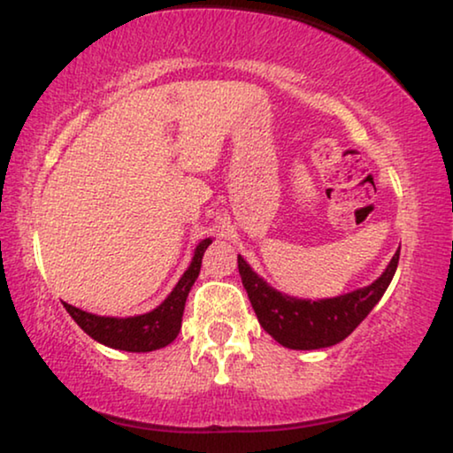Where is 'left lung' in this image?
Masks as SVG:
<instances>
[{
    "label": "left lung",
    "mask_w": 453,
    "mask_h": 453,
    "mask_svg": "<svg viewBox=\"0 0 453 453\" xmlns=\"http://www.w3.org/2000/svg\"><path fill=\"white\" fill-rule=\"evenodd\" d=\"M398 259L400 250L395 251L386 272L369 287L313 303L293 299L268 287L241 256L237 264L259 326L287 349L315 350L342 342L355 332L386 293L398 268Z\"/></svg>",
    "instance_id": "8db88e82"
}]
</instances>
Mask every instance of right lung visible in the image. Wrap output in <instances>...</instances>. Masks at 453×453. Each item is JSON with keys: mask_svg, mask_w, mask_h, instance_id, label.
<instances>
[{"mask_svg": "<svg viewBox=\"0 0 453 453\" xmlns=\"http://www.w3.org/2000/svg\"><path fill=\"white\" fill-rule=\"evenodd\" d=\"M210 243H212V239H203L196 247L194 259H191L189 268L185 270L181 280L177 282L173 293L150 313L119 319L86 313L82 309L67 305V303H64V307L72 315V319L90 338H95L96 342L104 346H111V349L127 352H150L165 349L166 344H171L177 338L179 330H181L185 301H188L189 290L194 287L197 274H200L203 251L208 250Z\"/></svg>", "mask_w": 453, "mask_h": 453, "instance_id": "add662e5", "label": "right lung"}]
</instances>
